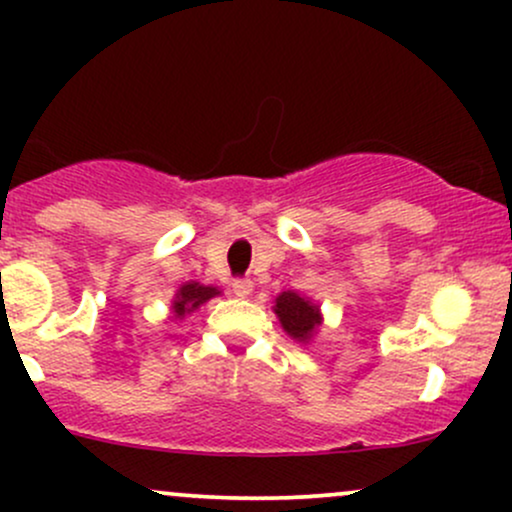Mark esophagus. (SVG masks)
Segmentation results:
<instances>
[{"label":"esophagus","instance_id":"1","mask_svg":"<svg viewBox=\"0 0 512 512\" xmlns=\"http://www.w3.org/2000/svg\"><path fill=\"white\" fill-rule=\"evenodd\" d=\"M250 291H252V281L250 279H236L233 281V293H236V296H250Z\"/></svg>","mask_w":512,"mask_h":512}]
</instances>
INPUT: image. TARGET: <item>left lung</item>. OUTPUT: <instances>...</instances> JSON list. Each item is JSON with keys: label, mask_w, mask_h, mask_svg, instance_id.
I'll return each mask as SVG.
<instances>
[{"label": "left lung", "mask_w": 512, "mask_h": 512, "mask_svg": "<svg viewBox=\"0 0 512 512\" xmlns=\"http://www.w3.org/2000/svg\"><path fill=\"white\" fill-rule=\"evenodd\" d=\"M274 313L279 317L284 332L303 344L310 342L317 327L322 325L320 308L313 301H308V298L298 296L293 291H284L276 296Z\"/></svg>", "instance_id": "1"}]
</instances>
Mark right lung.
Returning a JSON list of instances; mask_svg holds the SVG:
<instances>
[{
  "mask_svg": "<svg viewBox=\"0 0 512 512\" xmlns=\"http://www.w3.org/2000/svg\"><path fill=\"white\" fill-rule=\"evenodd\" d=\"M219 289L216 286H204L199 284V281H187V284H182L178 293H175L173 298V315L175 317H185L187 313H195V310L199 308L202 303H207L209 298L219 296Z\"/></svg>",
  "mask_w": 512,
  "mask_h": 512,
  "instance_id": "1",
  "label": "right lung"
}]
</instances>
